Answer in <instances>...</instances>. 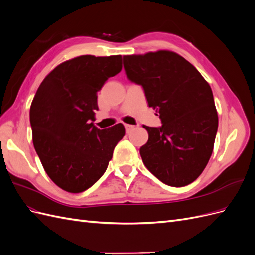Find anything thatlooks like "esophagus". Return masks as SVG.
Returning <instances> with one entry per match:
<instances>
[{
	"mask_svg": "<svg viewBox=\"0 0 255 255\" xmlns=\"http://www.w3.org/2000/svg\"><path fill=\"white\" fill-rule=\"evenodd\" d=\"M136 127L133 125H126V129H127V133L132 132V130L135 128Z\"/></svg>",
	"mask_w": 255,
	"mask_h": 255,
	"instance_id": "esophagus-1",
	"label": "esophagus"
}]
</instances>
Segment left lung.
<instances>
[{
	"label": "left lung",
	"mask_w": 255,
	"mask_h": 255,
	"mask_svg": "<svg viewBox=\"0 0 255 255\" xmlns=\"http://www.w3.org/2000/svg\"><path fill=\"white\" fill-rule=\"evenodd\" d=\"M123 66L163 122L160 128L143 127L149 134L139 150L144 166L169 186H186L202 173L214 149L218 115L210 84L168 50L125 55Z\"/></svg>",
	"instance_id": "left-lung-1"
}]
</instances>
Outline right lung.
I'll list each match as a JSON object with an SVG mask.
<instances>
[{
	"instance_id": "add662e5",
	"label": "right lung",
	"mask_w": 255,
	"mask_h": 255,
	"mask_svg": "<svg viewBox=\"0 0 255 255\" xmlns=\"http://www.w3.org/2000/svg\"><path fill=\"white\" fill-rule=\"evenodd\" d=\"M121 69V55L78 56L54 68L36 91L29 110L33 143L61 189L79 194L91 187L126 134L122 123L100 129L92 122L98 91Z\"/></svg>"
}]
</instances>
